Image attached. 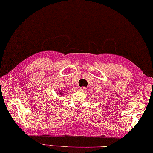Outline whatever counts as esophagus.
I'll list each match as a JSON object with an SVG mask.
<instances>
[{
  "label": "esophagus",
  "mask_w": 153,
  "mask_h": 153,
  "mask_svg": "<svg viewBox=\"0 0 153 153\" xmlns=\"http://www.w3.org/2000/svg\"><path fill=\"white\" fill-rule=\"evenodd\" d=\"M80 91H82V92H85L86 91V87H84V86H82V87L80 88Z\"/></svg>",
  "instance_id": "34e87169"
}]
</instances>
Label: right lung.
Instances as JSON below:
<instances>
[{
    "label": "right lung",
    "mask_w": 153,
    "mask_h": 153,
    "mask_svg": "<svg viewBox=\"0 0 153 153\" xmlns=\"http://www.w3.org/2000/svg\"><path fill=\"white\" fill-rule=\"evenodd\" d=\"M61 94H62V93H61Z\"/></svg>",
    "instance_id": "add662e5"
}]
</instances>
